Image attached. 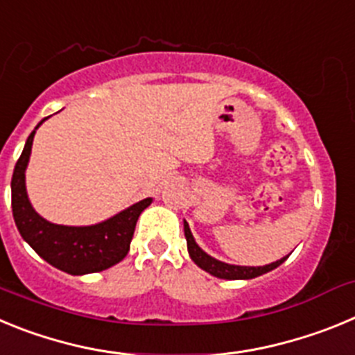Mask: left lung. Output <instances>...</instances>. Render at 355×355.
I'll use <instances>...</instances> for the list:
<instances>
[{"label": "left lung", "instance_id": "left-lung-1", "mask_svg": "<svg viewBox=\"0 0 355 355\" xmlns=\"http://www.w3.org/2000/svg\"><path fill=\"white\" fill-rule=\"evenodd\" d=\"M184 225V238H187V245H188V254H190V258L192 261L196 263L199 268L206 270L208 274L215 275L218 279H229V281H234V279H254V277H259V275L266 274V272L274 270L277 268L279 265H283L284 261L288 259L286 258H281L274 263H268V265H263V266H241V265H229V263L224 261H218L215 259L213 256L206 254L205 250L200 249L197 245L196 238H193L192 231H190V225L188 222H183Z\"/></svg>", "mask_w": 355, "mask_h": 355}]
</instances>
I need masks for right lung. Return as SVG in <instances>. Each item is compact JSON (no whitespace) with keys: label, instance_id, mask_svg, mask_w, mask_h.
<instances>
[{"label":"right lung","instance_id":"right-lung-1","mask_svg":"<svg viewBox=\"0 0 355 355\" xmlns=\"http://www.w3.org/2000/svg\"><path fill=\"white\" fill-rule=\"evenodd\" d=\"M46 119L28 137L12 175V213L19 234L44 261L58 270L71 275L106 270L126 258L137 220L153 199L147 197L139 200L117 215L92 225H62L42 218L28 199L26 167L35 131Z\"/></svg>","mask_w":355,"mask_h":355}]
</instances>
